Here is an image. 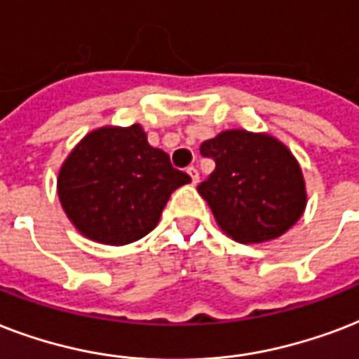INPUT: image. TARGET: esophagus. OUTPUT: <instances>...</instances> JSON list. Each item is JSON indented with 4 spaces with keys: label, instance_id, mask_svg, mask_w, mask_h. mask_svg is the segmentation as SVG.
<instances>
[{
    "label": "esophagus",
    "instance_id": "1",
    "mask_svg": "<svg viewBox=\"0 0 359 359\" xmlns=\"http://www.w3.org/2000/svg\"><path fill=\"white\" fill-rule=\"evenodd\" d=\"M187 174L191 176V182H193V185H196V183H198V170H196L194 166H189Z\"/></svg>",
    "mask_w": 359,
    "mask_h": 359
}]
</instances>
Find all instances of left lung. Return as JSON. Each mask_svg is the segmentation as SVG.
<instances>
[{"instance_id": "left-lung-1", "label": "left lung", "mask_w": 359, "mask_h": 359, "mask_svg": "<svg viewBox=\"0 0 359 359\" xmlns=\"http://www.w3.org/2000/svg\"><path fill=\"white\" fill-rule=\"evenodd\" d=\"M200 154L215 161V170L200 183L198 193L232 240H275L304 215L307 194L302 168L273 136L223 130L202 142Z\"/></svg>"}]
</instances>
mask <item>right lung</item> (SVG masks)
Wrapping results in <instances>:
<instances>
[{
  "label": "right lung",
  "instance_id": "add662e5",
  "mask_svg": "<svg viewBox=\"0 0 359 359\" xmlns=\"http://www.w3.org/2000/svg\"><path fill=\"white\" fill-rule=\"evenodd\" d=\"M189 182L135 123L86 135L61 166L57 194L80 234L125 245L149 234L170 194Z\"/></svg>",
  "mask_w": 359,
  "mask_h": 359
}]
</instances>
